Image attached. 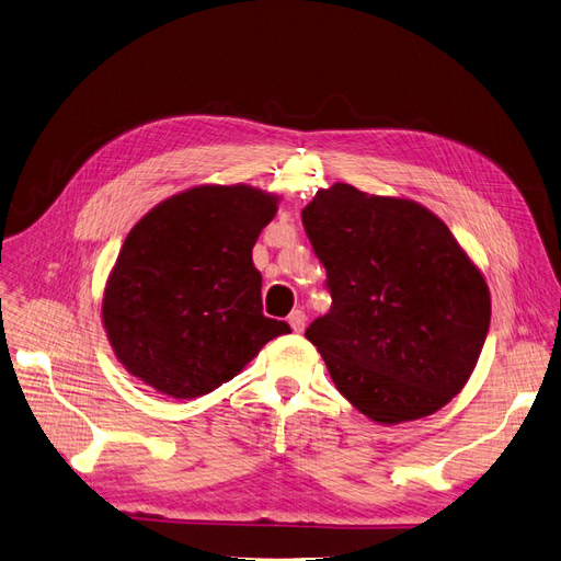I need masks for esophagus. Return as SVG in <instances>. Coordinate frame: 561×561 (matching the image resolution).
I'll return each instance as SVG.
<instances>
[{
  "mask_svg": "<svg viewBox=\"0 0 561 561\" xmlns=\"http://www.w3.org/2000/svg\"><path fill=\"white\" fill-rule=\"evenodd\" d=\"M305 323H307V316H305V311L296 309V311H290V313H288V325L294 328V332H302V330H305Z\"/></svg>",
  "mask_w": 561,
  "mask_h": 561,
  "instance_id": "obj_1",
  "label": "esophagus"
}]
</instances>
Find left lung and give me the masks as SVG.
Instances as JSON below:
<instances>
[{
  "label": "left lung",
  "mask_w": 561,
  "mask_h": 561,
  "mask_svg": "<svg viewBox=\"0 0 561 561\" xmlns=\"http://www.w3.org/2000/svg\"><path fill=\"white\" fill-rule=\"evenodd\" d=\"M302 225L332 307L305 336L362 415H433L470 380L491 325V290L449 227L403 197L348 183L319 190Z\"/></svg>",
  "instance_id": "1"
}]
</instances>
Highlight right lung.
Instances as JSON below:
<instances>
[{
    "mask_svg": "<svg viewBox=\"0 0 561 561\" xmlns=\"http://www.w3.org/2000/svg\"><path fill=\"white\" fill-rule=\"evenodd\" d=\"M279 197L194 185L130 229L105 284L103 325L124 369L174 399L204 397L288 334L263 316L252 248Z\"/></svg>",
    "mask_w": 561,
    "mask_h": 561,
    "instance_id": "obj_1",
    "label": "right lung"
}]
</instances>
